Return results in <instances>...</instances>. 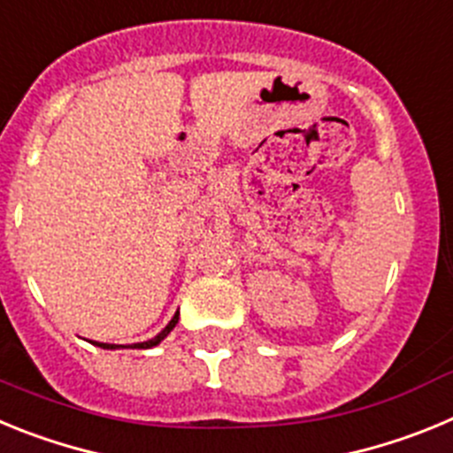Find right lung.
I'll return each mask as SVG.
<instances>
[{"label":"right lung","instance_id":"right-lung-1","mask_svg":"<svg viewBox=\"0 0 453 453\" xmlns=\"http://www.w3.org/2000/svg\"><path fill=\"white\" fill-rule=\"evenodd\" d=\"M177 322H179V313L170 319V324H167V326L161 331V334L154 335V338H151V340H145V342H135L134 347H135V349H151V347L161 345L163 340H165L167 335H170V331L174 329V326H177ZM92 345L102 347V349H118V347H122V345H108V342H92Z\"/></svg>","mask_w":453,"mask_h":453}]
</instances>
